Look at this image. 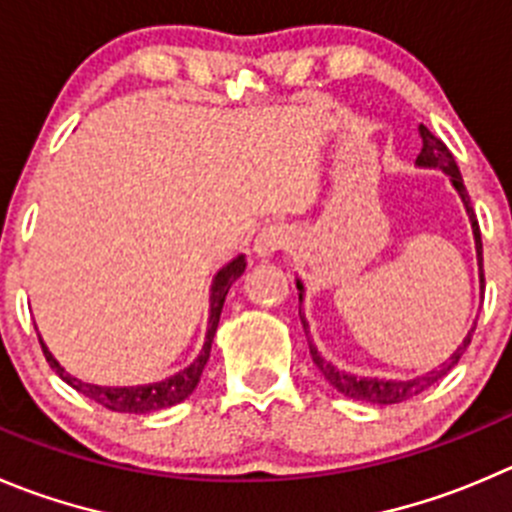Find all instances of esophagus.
I'll return each mask as SVG.
<instances>
[{
  "instance_id": "1",
  "label": "esophagus",
  "mask_w": 512,
  "mask_h": 512,
  "mask_svg": "<svg viewBox=\"0 0 512 512\" xmlns=\"http://www.w3.org/2000/svg\"><path fill=\"white\" fill-rule=\"evenodd\" d=\"M289 246V233H286L284 226H266L264 231L256 236L253 241V253L261 256V259H269L274 253H279L281 248Z\"/></svg>"
}]
</instances>
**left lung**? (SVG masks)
Segmentation results:
<instances>
[{
  "label": "left lung",
  "mask_w": 512,
  "mask_h": 512,
  "mask_svg": "<svg viewBox=\"0 0 512 512\" xmlns=\"http://www.w3.org/2000/svg\"><path fill=\"white\" fill-rule=\"evenodd\" d=\"M420 135H422V150L420 155H417V165H425V168H440L445 170L447 175H450L452 186L457 188V193H460L462 203H465L467 208V216H470V223H472V236H475V248H478V264H480V291H485V274H483V241H480V226H478V218H475V211H472V203H470V196H467V188L465 183H462V175H460V168H457L455 158H452V153L447 150V145L442 143L440 138H437L435 133H430V130L425 128V125H420ZM296 289L304 291V286H301V281H296ZM299 301H301V294H299ZM301 324H304L306 329V321L304 316H301ZM475 326H478V321L472 324V329L467 332L465 342L457 347V352L452 354L450 362L442 364L440 369H432V372L422 374V377L417 379H407V382H394V379H359V377H352V374H344L339 372L334 364H329L326 359H321V354L316 352L314 344L309 342V352H311V359H314L316 367L321 369V374L326 377V382L332 384L337 392H342L344 397H352V399H362V402H374V405H397V402H405V399L415 397V394L425 392L427 387H432V384L437 382V379L445 377L447 372H450L452 367H455L457 362H460V357L465 354V349L470 347V339H472V332H475Z\"/></svg>",
  "instance_id": "1"
}]
</instances>
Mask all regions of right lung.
<instances>
[{
	"label": "right lung",
	"instance_id": "right-lung-1",
	"mask_svg": "<svg viewBox=\"0 0 512 512\" xmlns=\"http://www.w3.org/2000/svg\"><path fill=\"white\" fill-rule=\"evenodd\" d=\"M243 271H246V259H243V256H238V259H233L231 264L223 266V269L218 271L216 281H213L211 286V319H208L206 344H203L201 354H198V359L191 364V367L173 374V377H168L165 382L145 384V387H97V384H85L80 382V379L72 377V374H67L65 369L57 364V359L52 357L50 349L45 347V342L40 339L47 364H50V367L55 369V372L60 374L72 389H77L80 394L90 397L92 402H97V405L107 407V410H113V412L148 415V412H158L163 410V407L178 405V402H183V399L196 389L198 379H201L203 367H206L208 357H211V342L213 337H216L218 319H221V311H223V301H226V294L228 289H231V284L243 274Z\"/></svg>",
	"mask_w": 512,
	"mask_h": 512
}]
</instances>
